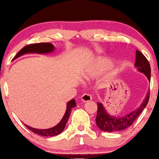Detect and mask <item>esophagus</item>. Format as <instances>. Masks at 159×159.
Here are the masks:
<instances>
[{"instance_id": "1", "label": "esophagus", "mask_w": 159, "mask_h": 159, "mask_svg": "<svg viewBox=\"0 0 159 159\" xmlns=\"http://www.w3.org/2000/svg\"><path fill=\"white\" fill-rule=\"evenodd\" d=\"M81 100L83 102H88L92 100V96L90 93H84L82 96Z\"/></svg>"}]
</instances>
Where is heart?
I'll return each instance as SVG.
<instances>
[{"label": "heart", "mask_w": 159, "mask_h": 159, "mask_svg": "<svg viewBox=\"0 0 159 159\" xmlns=\"http://www.w3.org/2000/svg\"><path fill=\"white\" fill-rule=\"evenodd\" d=\"M112 65V63L110 61L107 59H100L96 62V66L93 68V70H92L90 71V75H92L93 74H96L98 71H103V70L108 69L109 67H110ZM94 72H93V71Z\"/></svg>", "instance_id": "obj_1"}]
</instances>
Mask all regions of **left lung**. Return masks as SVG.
<instances>
[{
	"instance_id": "8db88e82",
	"label": "left lung",
	"mask_w": 159,
	"mask_h": 159,
	"mask_svg": "<svg viewBox=\"0 0 159 159\" xmlns=\"http://www.w3.org/2000/svg\"><path fill=\"white\" fill-rule=\"evenodd\" d=\"M134 66L137 70L145 75L149 81H150V66L147 58L143 53L139 50L136 51V62ZM150 98V91L148 90L145 98L142 104L137 110L132 111L129 114L122 117H114L107 112L102 103H97L98 110L97 116L96 118V123L101 130L108 132L118 131L127 129L132 125L136 118L139 116L140 113L145 108Z\"/></svg>"
}]
</instances>
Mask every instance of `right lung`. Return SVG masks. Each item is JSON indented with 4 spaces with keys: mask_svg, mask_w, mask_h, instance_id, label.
<instances>
[{
    "mask_svg": "<svg viewBox=\"0 0 159 159\" xmlns=\"http://www.w3.org/2000/svg\"><path fill=\"white\" fill-rule=\"evenodd\" d=\"M55 47L54 45L50 44V43H37V44H28L27 46L24 47L23 48L20 49L19 52L16 54L13 60L17 58L24 54L27 53H39V54H47V53L52 52L54 51ZM76 102L75 100L71 99L67 103L66 105V111L64 116L63 117L62 120H61L58 124L55 125V126L50 128V129H37L28 126L25 124V125L28 128V129L33 131V132L36 134L43 136V137H53V136L58 135L61 134L63 129H65V125L66 124L68 120H69L70 115H71V109L73 107H76Z\"/></svg>",
    "mask_w": 159,
    "mask_h": 159,
    "instance_id": "obj_1",
    "label": "right lung"
}]
</instances>
